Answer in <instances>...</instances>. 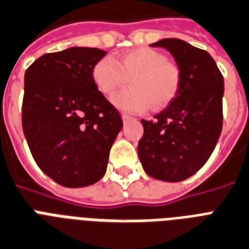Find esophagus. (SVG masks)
<instances>
[{"mask_svg": "<svg viewBox=\"0 0 249 249\" xmlns=\"http://www.w3.org/2000/svg\"><path fill=\"white\" fill-rule=\"evenodd\" d=\"M131 117L130 115H127V114H122V121H123V123H124V124H126V123H128L131 121Z\"/></svg>", "mask_w": 249, "mask_h": 249, "instance_id": "esophagus-1", "label": "esophagus"}]
</instances>
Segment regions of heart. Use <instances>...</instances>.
I'll return each mask as SVG.
<instances>
[{
	"label": "heart",
	"mask_w": 249,
	"mask_h": 249,
	"mask_svg": "<svg viewBox=\"0 0 249 249\" xmlns=\"http://www.w3.org/2000/svg\"><path fill=\"white\" fill-rule=\"evenodd\" d=\"M92 79L104 96H111L130 79V89L119 92L111 103L119 110L144 113L165 107L175 97L179 88V70L166 57L151 48L127 52L115 61L104 57L94 63Z\"/></svg>",
	"instance_id": "1"
}]
</instances>
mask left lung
Masks as SVG:
<instances>
[{"mask_svg":"<svg viewBox=\"0 0 249 249\" xmlns=\"http://www.w3.org/2000/svg\"><path fill=\"white\" fill-rule=\"evenodd\" d=\"M165 48L179 70V88L153 121H142L138 145L142 169L152 178L180 182L198 171L222 131L223 76L208 52L179 38L151 44Z\"/></svg>","mask_w":249,"mask_h":249,"instance_id":"1","label":"left lung"}]
</instances>
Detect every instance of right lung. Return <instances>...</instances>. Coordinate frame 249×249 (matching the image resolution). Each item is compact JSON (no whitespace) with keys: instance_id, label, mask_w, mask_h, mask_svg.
Listing matches in <instances>:
<instances>
[{"instance_id":"add662e5","label":"right lung","mask_w":249,"mask_h":249,"mask_svg":"<svg viewBox=\"0 0 249 249\" xmlns=\"http://www.w3.org/2000/svg\"><path fill=\"white\" fill-rule=\"evenodd\" d=\"M107 52L72 46L37 58L24 74L22 126L38 167L61 186L94 184L123 122L96 88L94 63Z\"/></svg>"}]
</instances>
